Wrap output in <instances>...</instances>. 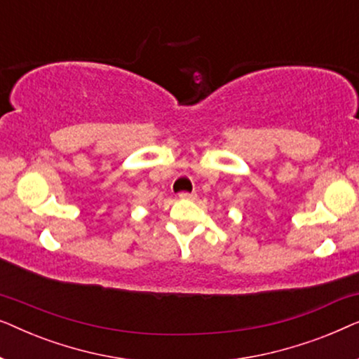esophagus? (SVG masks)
<instances>
[{
	"mask_svg": "<svg viewBox=\"0 0 359 359\" xmlns=\"http://www.w3.org/2000/svg\"><path fill=\"white\" fill-rule=\"evenodd\" d=\"M180 199H194L196 198V193H186V191H183V193H180Z\"/></svg>",
	"mask_w": 359,
	"mask_h": 359,
	"instance_id": "obj_1",
	"label": "esophagus"
}]
</instances>
